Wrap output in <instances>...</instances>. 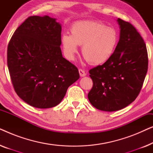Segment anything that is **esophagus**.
I'll return each mask as SVG.
<instances>
[{"instance_id":"obj_1","label":"esophagus","mask_w":153,"mask_h":153,"mask_svg":"<svg viewBox=\"0 0 153 153\" xmlns=\"http://www.w3.org/2000/svg\"><path fill=\"white\" fill-rule=\"evenodd\" d=\"M79 74H80V76L82 77V76H85V75H86V73L85 72V71L82 70V69H79Z\"/></svg>"}]
</instances>
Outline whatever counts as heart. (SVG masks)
<instances>
[{
  "mask_svg": "<svg viewBox=\"0 0 153 153\" xmlns=\"http://www.w3.org/2000/svg\"><path fill=\"white\" fill-rule=\"evenodd\" d=\"M71 35L64 33L61 45L65 56L74 59L78 45L82 46V55L91 65H98L112 57L119 40L118 33L113 27L97 22H79L71 27Z\"/></svg>",
  "mask_w": 153,
  "mask_h": 153,
  "instance_id": "b5f03b06",
  "label": "heart"
}]
</instances>
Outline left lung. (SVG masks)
<instances>
[{"instance_id":"left-lung-1","label":"left lung","mask_w":153,"mask_h":153,"mask_svg":"<svg viewBox=\"0 0 153 153\" xmlns=\"http://www.w3.org/2000/svg\"><path fill=\"white\" fill-rule=\"evenodd\" d=\"M120 39L112 57L89 70L93 88L88 94L97 109L115 111L126 107L141 91L148 71L146 45L133 25L118 19Z\"/></svg>"}]
</instances>
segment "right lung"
<instances>
[{"label":"right lung","mask_w":153,"mask_h":153,"mask_svg":"<svg viewBox=\"0 0 153 153\" xmlns=\"http://www.w3.org/2000/svg\"><path fill=\"white\" fill-rule=\"evenodd\" d=\"M60 45L61 26L49 16H29L10 39V79L16 93L29 105L56 106L79 79L78 69L62 57Z\"/></svg>","instance_id":"1"}]
</instances>
